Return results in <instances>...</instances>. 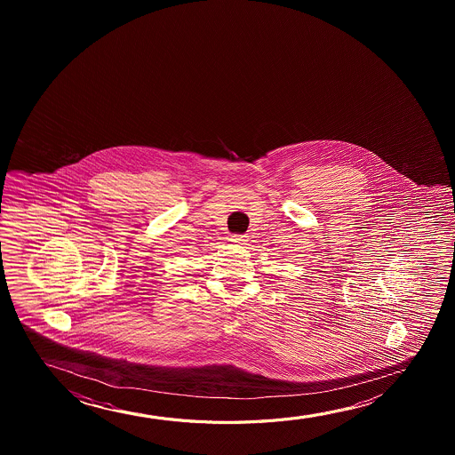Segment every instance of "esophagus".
Returning <instances> with one entry per match:
<instances>
[{
	"instance_id": "esophagus-1",
	"label": "esophagus",
	"mask_w": 455,
	"mask_h": 455,
	"mask_svg": "<svg viewBox=\"0 0 455 455\" xmlns=\"http://www.w3.org/2000/svg\"><path fill=\"white\" fill-rule=\"evenodd\" d=\"M245 237L247 236H243V235H233V236H231V243H243L245 241H247Z\"/></svg>"
}]
</instances>
